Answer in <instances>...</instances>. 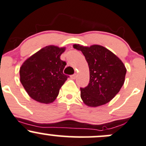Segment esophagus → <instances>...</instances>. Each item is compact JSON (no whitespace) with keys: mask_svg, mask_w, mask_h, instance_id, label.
Here are the masks:
<instances>
[{"mask_svg":"<svg viewBox=\"0 0 146 146\" xmlns=\"http://www.w3.org/2000/svg\"><path fill=\"white\" fill-rule=\"evenodd\" d=\"M70 77H71V79H76V74H74L72 75V76H70Z\"/></svg>","mask_w":146,"mask_h":146,"instance_id":"1","label":"esophagus"}]
</instances>
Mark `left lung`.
<instances>
[{
  "instance_id": "obj_1",
  "label": "left lung",
  "mask_w": 146,
  "mask_h": 146,
  "mask_svg": "<svg viewBox=\"0 0 146 146\" xmlns=\"http://www.w3.org/2000/svg\"><path fill=\"white\" fill-rule=\"evenodd\" d=\"M81 50L88 62L89 84L81 88V98L88 107H98L109 103L120 91L125 81L127 69L116 55L100 45L84 46L74 44Z\"/></svg>"
}]
</instances>
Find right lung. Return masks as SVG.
<instances>
[{"label": "right lung", "mask_w": 146, "mask_h": 146, "mask_svg": "<svg viewBox=\"0 0 146 146\" xmlns=\"http://www.w3.org/2000/svg\"><path fill=\"white\" fill-rule=\"evenodd\" d=\"M66 48L48 46L27 58L19 69L20 82L32 99L44 104L52 103L66 82V62L60 55Z\"/></svg>", "instance_id": "1"}]
</instances>
